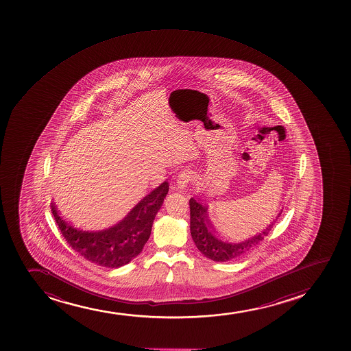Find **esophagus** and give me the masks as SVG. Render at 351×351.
Wrapping results in <instances>:
<instances>
[{
    "instance_id": "34e87169",
    "label": "esophagus",
    "mask_w": 351,
    "mask_h": 351,
    "mask_svg": "<svg viewBox=\"0 0 351 351\" xmlns=\"http://www.w3.org/2000/svg\"><path fill=\"white\" fill-rule=\"evenodd\" d=\"M195 180V175H193V170L183 169L182 170L180 175L178 176L176 180V185H178V189H184L191 182Z\"/></svg>"
}]
</instances>
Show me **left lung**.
<instances>
[{"mask_svg":"<svg viewBox=\"0 0 351 351\" xmlns=\"http://www.w3.org/2000/svg\"><path fill=\"white\" fill-rule=\"evenodd\" d=\"M190 231L195 244L202 254L213 261H228L244 256L252 251L267 236L274 223L268 225V228L256 236L250 238L248 241H241L238 244H230L217 238L211 229L208 219V208L197 199L190 198ZM282 213V211H281ZM281 213H279L281 215Z\"/></svg>","mask_w":351,"mask_h":351,"instance_id":"1","label":"left lung"}]
</instances>
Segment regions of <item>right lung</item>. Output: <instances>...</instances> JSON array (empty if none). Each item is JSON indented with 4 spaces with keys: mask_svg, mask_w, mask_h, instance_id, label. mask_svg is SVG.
Masks as SVG:
<instances>
[{
    "mask_svg": "<svg viewBox=\"0 0 351 351\" xmlns=\"http://www.w3.org/2000/svg\"><path fill=\"white\" fill-rule=\"evenodd\" d=\"M169 191L165 182L147 195L119 224L110 229L88 232L75 229L58 215L51 203L52 215L67 244L90 263L103 267L118 268L141 253L149 239L155 216Z\"/></svg>",
    "mask_w": 351,
    "mask_h": 351,
    "instance_id": "obj_1",
    "label": "right lung"
}]
</instances>
